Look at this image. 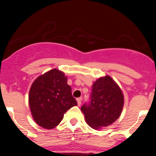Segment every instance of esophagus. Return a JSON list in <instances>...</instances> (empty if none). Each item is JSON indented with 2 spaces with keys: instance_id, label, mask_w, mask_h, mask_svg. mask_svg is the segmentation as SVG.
I'll return each instance as SVG.
<instances>
[{
  "instance_id": "34e87169",
  "label": "esophagus",
  "mask_w": 156,
  "mask_h": 156,
  "mask_svg": "<svg viewBox=\"0 0 156 156\" xmlns=\"http://www.w3.org/2000/svg\"><path fill=\"white\" fill-rule=\"evenodd\" d=\"M77 103H78V105H80L81 104V101H82V98H77Z\"/></svg>"
}]
</instances>
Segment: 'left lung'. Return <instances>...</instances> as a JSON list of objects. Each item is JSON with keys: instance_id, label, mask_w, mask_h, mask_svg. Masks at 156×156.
I'll return each mask as SVG.
<instances>
[{"instance_id": "1", "label": "left lung", "mask_w": 156, "mask_h": 156, "mask_svg": "<svg viewBox=\"0 0 156 156\" xmlns=\"http://www.w3.org/2000/svg\"><path fill=\"white\" fill-rule=\"evenodd\" d=\"M123 105L122 91L110 76H105L94 82L90 102L89 104H84L80 109L87 124L93 129L100 130L117 120Z\"/></svg>"}]
</instances>
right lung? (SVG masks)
I'll list each match as a JSON object with an SVG mask.
<instances>
[{
    "label": "right lung",
    "mask_w": 156,
    "mask_h": 156,
    "mask_svg": "<svg viewBox=\"0 0 156 156\" xmlns=\"http://www.w3.org/2000/svg\"><path fill=\"white\" fill-rule=\"evenodd\" d=\"M28 103L34 120L45 129L57 126L66 112L78 105L67 84V77L55 68L33 82Z\"/></svg>",
    "instance_id": "right-lung-1"
}]
</instances>
